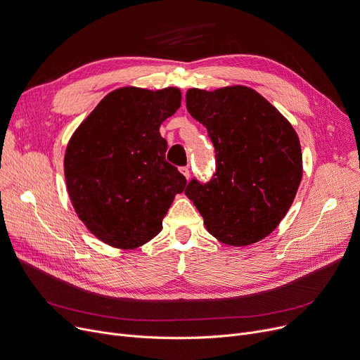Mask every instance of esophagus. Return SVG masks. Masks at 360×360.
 <instances>
[{
	"label": "esophagus",
	"mask_w": 360,
	"mask_h": 360,
	"mask_svg": "<svg viewBox=\"0 0 360 360\" xmlns=\"http://www.w3.org/2000/svg\"><path fill=\"white\" fill-rule=\"evenodd\" d=\"M179 170H181V174H182L186 179H190V167H188V166H184V167H181Z\"/></svg>",
	"instance_id": "obj_1"
}]
</instances>
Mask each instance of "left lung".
<instances>
[{"label":"left lung","mask_w":360,"mask_h":360,"mask_svg":"<svg viewBox=\"0 0 360 360\" xmlns=\"http://www.w3.org/2000/svg\"><path fill=\"white\" fill-rule=\"evenodd\" d=\"M186 109L209 132L216 172L185 188L205 229L232 247L269 236L286 216L302 179V150L290 122L247 86L190 89Z\"/></svg>","instance_id":"1"}]
</instances>
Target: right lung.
I'll use <instances>...</instances> for the list:
<instances>
[{"label":"right lung","instance_id":"right-lung-1","mask_svg":"<svg viewBox=\"0 0 360 360\" xmlns=\"http://www.w3.org/2000/svg\"><path fill=\"white\" fill-rule=\"evenodd\" d=\"M181 106V90L110 91L71 136L64 158L75 213L102 242L134 250L162 231L186 179L166 162L162 122Z\"/></svg>","mask_w":360,"mask_h":360}]
</instances>
